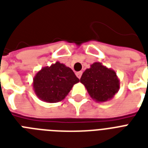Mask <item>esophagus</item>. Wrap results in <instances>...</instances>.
Instances as JSON below:
<instances>
[{
    "label": "esophagus",
    "instance_id": "34e87169",
    "mask_svg": "<svg viewBox=\"0 0 148 148\" xmlns=\"http://www.w3.org/2000/svg\"><path fill=\"white\" fill-rule=\"evenodd\" d=\"M76 75H77V77H78V78L80 79L81 77V75H82V71L77 72Z\"/></svg>",
    "mask_w": 148,
    "mask_h": 148
}]
</instances>
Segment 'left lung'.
<instances>
[{"label": "left lung", "mask_w": 148, "mask_h": 148, "mask_svg": "<svg viewBox=\"0 0 148 148\" xmlns=\"http://www.w3.org/2000/svg\"><path fill=\"white\" fill-rule=\"evenodd\" d=\"M88 94L97 102H105L118 92L120 81L116 72L100 62H95L85 70L81 77Z\"/></svg>", "instance_id": "left-lung-1"}]
</instances>
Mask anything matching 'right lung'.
I'll use <instances>...</instances> for the list:
<instances>
[{
	"label": "right lung",
	"mask_w": 148,
	"mask_h": 148,
	"mask_svg": "<svg viewBox=\"0 0 148 148\" xmlns=\"http://www.w3.org/2000/svg\"><path fill=\"white\" fill-rule=\"evenodd\" d=\"M80 80L70 67L57 61L41 68L33 78L34 91L38 98L47 103L61 101Z\"/></svg>",
	"instance_id": "right-lung-1"
}]
</instances>
